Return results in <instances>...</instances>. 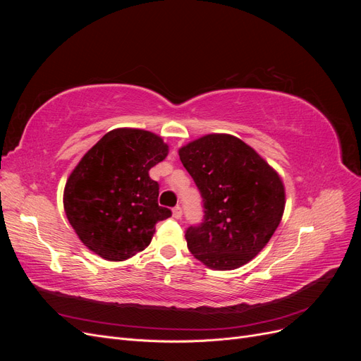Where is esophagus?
I'll return each instance as SVG.
<instances>
[{
  "label": "esophagus",
  "mask_w": 361,
  "mask_h": 361,
  "mask_svg": "<svg viewBox=\"0 0 361 361\" xmlns=\"http://www.w3.org/2000/svg\"><path fill=\"white\" fill-rule=\"evenodd\" d=\"M173 216L176 218V220H179V218L182 216V207L180 206H174L173 207Z\"/></svg>",
  "instance_id": "esophagus-1"
}]
</instances>
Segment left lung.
Here are the masks:
<instances>
[{"label":"left lung","mask_w":361,"mask_h":361,"mask_svg":"<svg viewBox=\"0 0 361 361\" xmlns=\"http://www.w3.org/2000/svg\"><path fill=\"white\" fill-rule=\"evenodd\" d=\"M203 199V221L185 232L188 250L212 269L245 265L264 248L285 211V185L257 152L228 134L179 149Z\"/></svg>","instance_id":"obj_1"}]
</instances>
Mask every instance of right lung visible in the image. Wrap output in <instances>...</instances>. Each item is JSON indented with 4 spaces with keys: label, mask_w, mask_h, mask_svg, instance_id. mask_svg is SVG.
<instances>
[{
    "label": "right lung",
    "mask_w": 361,
    "mask_h": 361,
    "mask_svg": "<svg viewBox=\"0 0 361 361\" xmlns=\"http://www.w3.org/2000/svg\"><path fill=\"white\" fill-rule=\"evenodd\" d=\"M169 146L143 129L118 128L81 158L66 182L64 212L81 243L106 260H126L145 250L158 221L171 215L158 204L159 185L149 170Z\"/></svg>",
    "instance_id": "right-lung-1"
}]
</instances>
